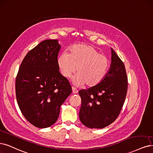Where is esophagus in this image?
<instances>
[{"label":"esophagus","instance_id":"esophagus-1","mask_svg":"<svg viewBox=\"0 0 153 153\" xmlns=\"http://www.w3.org/2000/svg\"><path fill=\"white\" fill-rule=\"evenodd\" d=\"M72 92L73 94H76V93H78V90L76 88L72 87Z\"/></svg>","mask_w":153,"mask_h":153}]
</instances>
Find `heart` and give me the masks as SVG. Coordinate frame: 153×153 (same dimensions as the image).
I'll use <instances>...</instances> for the list:
<instances>
[{"label": "heart", "mask_w": 153, "mask_h": 153, "mask_svg": "<svg viewBox=\"0 0 153 153\" xmlns=\"http://www.w3.org/2000/svg\"><path fill=\"white\" fill-rule=\"evenodd\" d=\"M57 65L63 77L70 78L76 71L73 83L92 88L99 85L107 75L109 61L94 47L78 44L70 47L69 54L63 52L58 56Z\"/></svg>", "instance_id": "b5f03b06"}]
</instances>
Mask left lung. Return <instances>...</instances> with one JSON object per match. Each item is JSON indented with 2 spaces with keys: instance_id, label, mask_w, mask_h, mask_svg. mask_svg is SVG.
<instances>
[{
  "instance_id": "obj_1",
  "label": "left lung",
  "mask_w": 153,
  "mask_h": 153,
  "mask_svg": "<svg viewBox=\"0 0 153 153\" xmlns=\"http://www.w3.org/2000/svg\"><path fill=\"white\" fill-rule=\"evenodd\" d=\"M111 49V64L103 81L97 86L78 92L82 99L79 118L91 128H102L117 118L125 102L128 79L125 65Z\"/></svg>"
}]
</instances>
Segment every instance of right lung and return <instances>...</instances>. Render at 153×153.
Instances as JSON below:
<instances>
[{"label": "right lung", "instance_id": "1", "mask_svg": "<svg viewBox=\"0 0 153 153\" xmlns=\"http://www.w3.org/2000/svg\"><path fill=\"white\" fill-rule=\"evenodd\" d=\"M61 45L57 40H45L30 51L16 79V96L25 118L44 128L58 118L61 106L72 92L60 73L57 59Z\"/></svg>", "mask_w": 153, "mask_h": 153}]
</instances>
